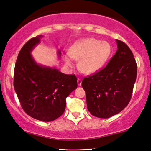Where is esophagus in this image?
I'll list each match as a JSON object with an SVG mask.
<instances>
[{
    "label": "esophagus",
    "mask_w": 151,
    "mask_h": 151,
    "mask_svg": "<svg viewBox=\"0 0 151 151\" xmlns=\"http://www.w3.org/2000/svg\"><path fill=\"white\" fill-rule=\"evenodd\" d=\"M77 83H78V86H81V84H82V80L81 78H78L77 79Z\"/></svg>",
    "instance_id": "obj_1"
}]
</instances>
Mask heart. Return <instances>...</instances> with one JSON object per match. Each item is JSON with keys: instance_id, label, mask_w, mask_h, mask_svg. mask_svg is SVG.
<instances>
[{"instance_id": "1", "label": "heart", "mask_w": 151, "mask_h": 151, "mask_svg": "<svg viewBox=\"0 0 151 151\" xmlns=\"http://www.w3.org/2000/svg\"><path fill=\"white\" fill-rule=\"evenodd\" d=\"M112 51L111 45L94 38H86L77 40L64 55L66 66L73 67V58L79 60L78 68L82 73L91 75L103 67Z\"/></svg>"}]
</instances>
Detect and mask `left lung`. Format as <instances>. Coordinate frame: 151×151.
Masks as SVG:
<instances>
[{"mask_svg": "<svg viewBox=\"0 0 151 151\" xmlns=\"http://www.w3.org/2000/svg\"><path fill=\"white\" fill-rule=\"evenodd\" d=\"M116 42L118 49L105 67L82 81L88 111L98 118L122 111L131 100L136 81L137 66L132 51L124 42Z\"/></svg>", "mask_w": 151, "mask_h": 151, "instance_id": "8db88e82", "label": "left lung"}]
</instances>
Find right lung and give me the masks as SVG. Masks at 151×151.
I'll return each mask as SVG.
<instances>
[{
	"instance_id": "right-lung-1",
	"label": "right lung",
	"mask_w": 151,
	"mask_h": 151,
	"mask_svg": "<svg viewBox=\"0 0 151 151\" xmlns=\"http://www.w3.org/2000/svg\"><path fill=\"white\" fill-rule=\"evenodd\" d=\"M43 35L32 38L18 55L14 67V88L25 112L41 121H52L60 116L66 108V98L77 88L75 75L60 72L57 68L36 62L32 51ZM60 58V50H58Z\"/></svg>"
}]
</instances>
